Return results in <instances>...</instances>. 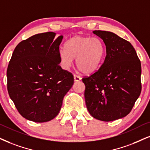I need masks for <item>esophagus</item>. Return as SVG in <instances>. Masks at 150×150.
I'll list each match as a JSON object with an SVG mask.
<instances>
[{
  "mask_svg": "<svg viewBox=\"0 0 150 150\" xmlns=\"http://www.w3.org/2000/svg\"><path fill=\"white\" fill-rule=\"evenodd\" d=\"M74 81H79L81 80V78L80 76H79L74 74Z\"/></svg>",
  "mask_w": 150,
  "mask_h": 150,
  "instance_id": "esophagus-1",
  "label": "esophagus"
}]
</instances>
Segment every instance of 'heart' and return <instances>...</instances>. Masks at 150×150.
Masks as SVG:
<instances>
[{
	"label": "heart",
	"mask_w": 150,
	"mask_h": 150,
	"mask_svg": "<svg viewBox=\"0 0 150 150\" xmlns=\"http://www.w3.org/2000/svg\"><path fill=\"white\" fill-rule=\"evenodd\" d=\"M105 55L106 47L101 39L79 35L69 39L65 44V49H61L59 51L62 65L69 67L76 58L78 69L86 74L99 69Z\"/></svg>",
	"instance_id": "heart-1"
}]
</instances>
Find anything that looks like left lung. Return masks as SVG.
<instances>
[{
	"label": "left lung",
	"instance_id": "1",
	"mask_svg": "<svg viewBox=\"0 0 150 150\" xmlns=\"http://www.w3.org/2000/svg\"><path fill=\"white\" fill-rule=\"evenodd\" d=\"M106 55L100 68L82 79L85 100L95 119L110 122L127 115L141 92V64L130 42L108 31L95 30Z\"/></svg>",
	"mask_w": 150,
	"mask_h": 150
}]
</instances>
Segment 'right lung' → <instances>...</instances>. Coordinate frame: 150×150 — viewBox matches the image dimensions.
<instances>
[{"mask_svg": "<svg viewBox=\"0 0 150 150\" xmlns=\"http://www.w3.org/2000/svg\"><path fill=\"white\" fill-rule=\"evenodd\" d=\"M63 36L35 35L16 46L7 70V90L22 117L45 122L56 117L74 84L71 73L60 66Z\"/></svg>", "mask_w": 150, "mask_h": 150, "instance_id": "add662e5", "label": "right lung"}]
</instances>
